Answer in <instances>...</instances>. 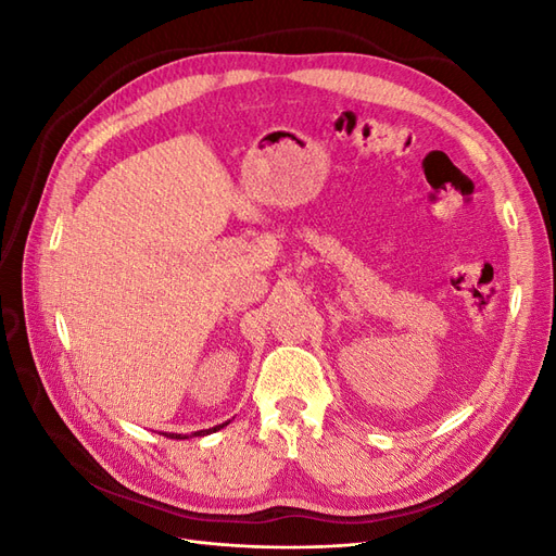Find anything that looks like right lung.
Instances as JSON below:
<instances>
[{"label": "right lung", "mask_w": 556, "mask_h": 556, "mask_svg": "<svg viewBox=\"0 0 556 556\" xmlns=\"http://www.w3.org/2000/svg\"><path fill=\"white\" fill-rule=\"evenodd\" d=\"M229 422H225V425H217V427H213V429H201V431H194L192 435H208V433H213V431H217V429H223V427H227ZM166 439H176V441H182V439H192V435H188V433H164Z\"/></svg>", "instance_id": "1"}]
</instances>
